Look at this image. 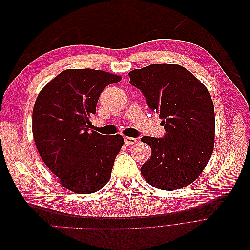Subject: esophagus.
<instances>
[{"mask_svg":"<svg viewBox=\"0 0 250 250\" xmlns=\"http://www.w3.org/2000/svg\"><path fill=\"white\" fill-rule=\"evenodd\" d=\"M137 142V139L135 138H130V137H126L124 139V143L126 146H130V145H133V144Z\"/></svg>","mask_w":250,"mask_h":250,"instance_id":"obj_1","label":"esophagus"}]
</instances>
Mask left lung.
<instances>
[{"label": "left lung", "mask_w": 250, "mask_h": 250, "mask_svg": "<svg viewBox=\"0 0 250 250\" xmlns=\"http://www.w3.org/2000/svg\"><path fill=\"white\" fill-rule=\"evenodd\" d=\"M151 111L163 119V138L143 137L151 157L141 167L148 183L161 190H178L202 173L213 153L215 110L207 87L178 64H150L129 72Z\"/></svg>", "instance_id": "1"}]
</instances>
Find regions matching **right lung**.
Masks as SVG:
<instances>
[{"label":"right lung","mask_w":250,"mask_h":250,"mask_svg":"<svg viewBox=\"0 0 250 250\" xmlns=\"http://www.w3.org/2000/svg\"><path fill=\"white\" fill-rule=\"evenodd\" d=\"M120 76L93 69L65 70L44 86L35 101L32 131L43 163L62 185L78 194L99 191L110 178L122 135L90 130L102 90Z\"/></svg>","instance_id":"right-lung-1"}]
</instances>
